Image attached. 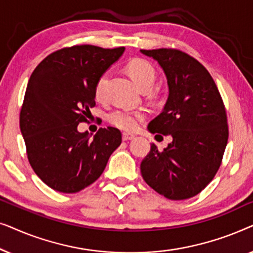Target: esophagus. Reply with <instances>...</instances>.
Here are the masks:
<instances>
[{
  "label": "esophagus",
  "instance_id": "obj_1",
  "mask_svg": "<svg viewBox=\"0 0 253 253\" xmlns=\"http://www.w3.org/2000/svg\"><path fill=\"white\" fill-rule=\"evenodd\" d=\"M122 138H123V140H131V139H133L134 138V134H132V133H127V132H123V134H122Z\"/></svg>",
  "mask_w": 253,
  "mask_h": 253
}]
</instances>
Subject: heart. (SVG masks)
I'll list each match as a JSON object with an SVG mask.
<instances>
[{
    "label": "heart",
    "mask_w": 253,
    "mask_h": 253,
    "mask_svg": "<svg viewBox=\"0 0 253 253\" xmlns=\"http://www.w3.org/2000/svg\"><path fill=\"white\" fill-rule=\"evenodd\" d=\"M126 71L130 76L138 87L143 89H151L155 81V70L150 62L143 58H134L126 65ZM108 75L105 74L98 79L94 87V96L96 100L101 101L105 98V88ZM146 117L144 110H129L116 109L108 114L107 120L112 126L124 131L137 130L141 122Z\"/></svg>",
    "instance_id": "1"
}]
</instances>
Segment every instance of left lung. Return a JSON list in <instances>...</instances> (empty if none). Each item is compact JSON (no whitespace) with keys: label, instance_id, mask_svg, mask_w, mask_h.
<instances>
[{"label":"left lung","instance_id":"left-lung-1","mask_svg":"<svg viewBox=\"0 0 253 253\" xmlns=\"http://www.w3.org/2000/svg\"><path fill=\"white\" fill-rule=\"evenodd\" d=\"M140 51L158 61L169 88L164 110L147 129L172 138L164 151L151 144L141 176L166 198H191L212 181L222 161L229 134L222 98L206 68L186 53L171 48Z\"/></svg>","mask_w":253,"mask_h":253}]
</instances>
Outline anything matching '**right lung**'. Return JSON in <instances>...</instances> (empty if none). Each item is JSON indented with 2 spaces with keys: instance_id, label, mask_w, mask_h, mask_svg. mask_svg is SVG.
Returning a JSON list of instances; mask_svg holds the SVG:
<instances>
[{
  "instance_id": "1",
  "label": "right lung",
  "mask_w": 253,
  "mask_h": 253,
  "mask_svg": "<svg viewBox=\"0 0 253 253\" xmlns=\"http://www.w3.org/2000/svg\"><path fill=\"white\" fill-rule=\"evenodd\" d=\"M126 48L81 44L42 60L27 84L19 126L31 167L55 191L75 193L91 185L122 143L116 127H100L93 138L79 132L95 106L98 79Z\"/></svg>"
}]
</instances>
